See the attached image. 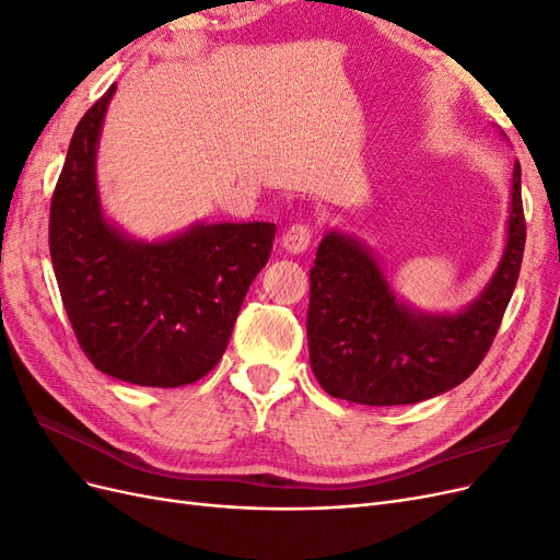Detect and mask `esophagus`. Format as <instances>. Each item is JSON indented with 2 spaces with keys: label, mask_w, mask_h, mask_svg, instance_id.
<instances>
[{
  "label": "esophagus",
  "mask_w": 560,
  "mask_h": 560,
  "mask_svg": "<svg viewBox=\"0 0 560 560\" xmlns=\"http://www.w3.org/2000/svg\"><path fill=\"white\" fill-rule=\"evenodd\" d=\"M313 241V229L308 224H292L282 233V247L292 254L306 252Z\"/></svg>",
  "instance_id": "obj_1"
}]
</instances>
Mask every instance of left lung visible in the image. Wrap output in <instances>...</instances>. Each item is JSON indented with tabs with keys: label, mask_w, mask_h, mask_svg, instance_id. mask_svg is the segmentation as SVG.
Masks as SVG:
<instances>
[{
	"label": "left lung",
	"mask_w": 560,
	"mask_h": 560,
	"mask_svg": "<svg viewBox=\"0 0 560 560\" xmlns=\"http://www.w3.org/2000/svg\"><path fill=\"white\" fill-rule=\"evenodd\" d=\"M523 247L518 161L502 261L481 296L455 315L406 306L360 241L329 231L311 268L306 322L317 383L336 399L366 406L416 404L460 385L481 364L500 329Z\"/></svg>",
	"instance_id": "1"
}]
</instances>
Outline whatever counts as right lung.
Wrapping results in <instances>:
<instances>
[{"label":"right lung","mask_w":560,"mask_h":560,"mask_svg":"<svg viewBox=\"0 0 560 560\" xmlns=\"http://www.w3.org/2000/svg\"><path fill=\"white\" fill-rule=\"evenodd\" d=\"M109 91L83 114L50 198L48 247L62 306L95 369L147 387H179L222 360L276 224H194L144 243L109 224L95 182Z\"/></svg>","instance_id":"1"}]
</instances>
